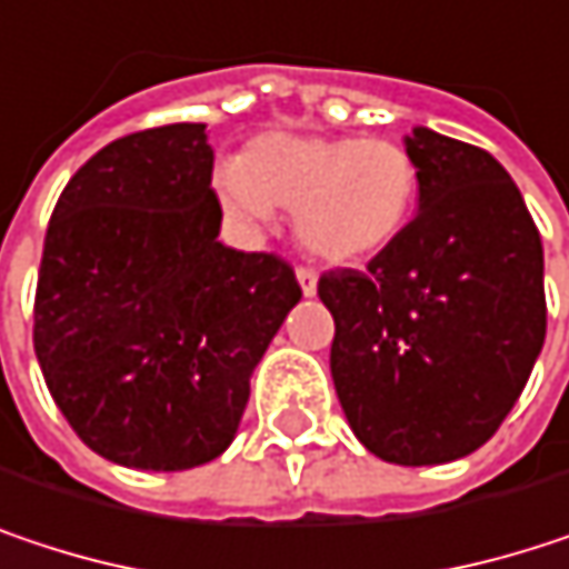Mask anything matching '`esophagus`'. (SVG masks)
<instances>
[{
    "mask_svg": "<svg viewBox=\"0 0 569 569\" xmlns=\"http://www.w3.org/2000/svg\"><path fill=\"white\" fill-rule=\"evenodd\" d=\"M296 280L302 286L306 296H316V286H319V273L312 267H296Z\"/></svg>",
    "mask_w": 569,
    "mask_h": 569,
    "instance_id": "1",
    "label": "esophagus"
}]
</instances>
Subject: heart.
<instances>
[{"instance_id": "obj_1", "label": "heart", "mask_w": 569, "mask_h": 569, "mask_svg": "<svg viewBox=\"0 0 569 569\" xmlns=\"http://www.w3.org/2000/svg\"><path fill=\"white\" fill-rule=\"evenodd\" d=\"M217 193L243 223L296 213L299 243L326 263H366L408 230L421 173L392 138L260 134L217 171Z\"/></svg>"}]
</instances>
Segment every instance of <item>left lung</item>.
<instances>
[{"mask_svg": "<svg viewBox=\"0 0 569 569\" xmlns=\"http://www.w3.org/2000/svg\"><path fill=\"white\" fill-rule=\"evenodd\" d=\"M418 217L366 270H329V369L356 438L392 465L478 451L520 398L547 336L543 247L488 151L415 128Z\"/></svg>", "mask_w": 569, "mask_h": 569, "instance_id": "8db88e82", "label": "left lung"}]
</instances>
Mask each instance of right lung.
I'll use <instances>...</instances> for the list:
<instances>
[{
	"instance_id": "add662e5",
	"label": "right lung",
	"mask_w": 569,
	"mask_h": 569,
	"mask_svg": "<svg viewBox=\"0 0 569 569\" xmlns=\"http://www.w3.org/2000/svg\"><path fill=\"white\" fill-rule=\"evenodd\" d=\"M203 124L111 141L58 197L36 286L46 386L101 458L187 471L233 441L250 376L302 289L223 247Z\"/></svg>"
}]
</instances>
